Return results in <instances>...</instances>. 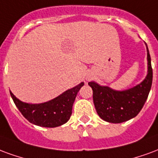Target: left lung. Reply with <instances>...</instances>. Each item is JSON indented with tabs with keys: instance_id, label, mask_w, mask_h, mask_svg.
Instances as JSON below:
<instances>
[{
	"instance_id": "obj_1",
	"label": "left lung",
	"mask_w": 158,
	"mask_h": 158,
	"mask_svg": "<svg viewBox=\"0 0 158 158\" xmlns=\"http://www.w3.org/2000/svg\"><path fill=\"white\" fill-rule=\"evenodd\" d=\"M147 75L135 87L116 91L107 86H100L95 81L88 82L93 89L95 109L102 119L114 124L122 123L135 117L143 108L152 83V68L147 45Z\"/></svg>"
}]
</instances>
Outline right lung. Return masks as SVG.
I'll return each mask as SVG.
<instances>
[{
	"mask_svg": "<svg viewBox=\"0 0 158 158\" xmlns=\"http://www.w3.org/2000/svg\"><path fill=\"white\" fill-rule=\"evenodd\" d=\"M83 85L84 82H81L54 99L38 104L22 102L11 91L10 94L19 111L30 123L42 127L54 128L64 125L70 119L77 94Z\"/></svg>",
	"mask_w": 158,
	"mask_h": 158,
	"instance_id": "obj_1",
	"label": "right lung"
}]
</instances>
